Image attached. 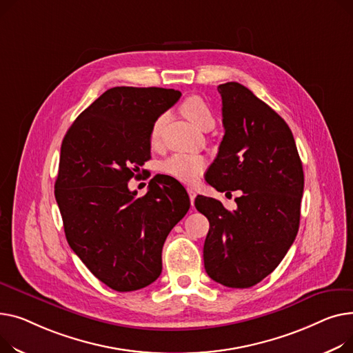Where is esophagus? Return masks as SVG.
I'll return each mask as SVG.
<instances>
[{"mask_svg":"<svg viewBox=\"0 0 353 353\" xmlns=\"http://www.w3.org/2000/svg\"><path fill=\"white\" fill-rule=\"evenodd\" d=\"M188 191V195H190V199H191V203L194 205V201H195V196H196V191L194 188H188L186 190Z\"/></svg>","mask_w":353,"mask_h":353,"instance_id":"1","label":"esophagus"}]
</instances>
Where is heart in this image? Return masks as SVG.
<instances>
[{"instance_id":"1","label":"heart","mask_w":353,"mask_h":353,"mask_svg":"<svg viewBox=\"0 0 353 353\" xmlns=\"http://www.w3.org/2000/svg\"><path fill=\"white\" fill-rule=\"evenodd\" d=\"M181 111L185 115V118L196 128H201L206 121H214L208 103L198 95H191L186 98L182 102ZM163 118H165L163 115L158 117L151 128L152 143L157 142L159 138ZM205 167H206V159L198 154H174L161 162V171L163 174H167L182 182L196 181L202 174V171L205 170Z\"/></svg>"}]
</instances>
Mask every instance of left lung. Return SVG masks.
<instances>
[{
  "label": "left lung",
  "instance_id": "left-lung-1",
  "mask_svg": "<svg viewBox=\"0 0 353 353\" xmlns=\"http://www.w3.org/2000/svg\"><path fill=\"white\" fill-rule=\"evenodd\" d=\"M225 135L206 179L235 198L236 210L198 195L195 208L210 221L205 271L228 288H251L274 272L294 243L301 218L303 170L288 123L251 90L226 82Z\"/></svg>",
  "mask_w": 353,
  "mask_h": 353
}]
</instances>
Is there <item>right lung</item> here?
Listing matches in <instances>:
<instances>
[{"mask_svg":"<svg viewBox=\"0 0 353 353\" xmlns=\"http://www.w3.org/2000/svg\"><path fill=\"white\" fill-rule=\"evenodd\" d=\"M181 92L115 87L82 111L61 145L55 199L71 250L118 292L148 286L161 275L162 246L190 210L171 176L151 179L137 198L128 181L151 158V128Z\"/></svg>","mask_w":353,"mask_h":353,"instance_id":"obj_1","label":"right lung"}]
</instances>
